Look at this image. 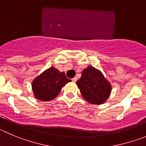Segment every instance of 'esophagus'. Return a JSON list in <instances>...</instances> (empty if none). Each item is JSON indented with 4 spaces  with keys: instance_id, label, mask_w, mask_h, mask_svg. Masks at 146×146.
Masks as SVG:
<instances>
[{
    "instance_id": "34e87169",
    "label": "esophagus",
    "mask_w": 146,
    "mask_h": 146,
    "mask_svg": "<svg viewBox=\"0 0 146 146\" xmlns=\"http://www.w3.org/2000/svg\"><path fill=\"white\" fill-rule=\"evenodd\" d=\"M76 81H77V78H76V77L72 78V81H73V82H74V83L76 82Z\"/></svg>"
}]
</instances>
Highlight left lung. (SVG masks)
<instances>
[{
	"label": "left lung",
	"instance_id": "obj_1",
	"mask_svg": "<svg viewBox=\"0 0 146 146\" xmlns=\"http://www.w3.org/2000/svg\"><path fill=\"white\" fill-rule=\"evenodd\" d=\"M83 97L91 104H102L111 93V85L102 72L88 66L82 72L81 77L76 82Z\"/></svg>",
	"mask_w": 146,
	"mask_h": 146
}]
</instances>
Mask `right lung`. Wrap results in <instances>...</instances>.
Instances as JSON below:
<instances>
[{
	"label": "right lung",
	"instance_id": "1",
	"mask_svg": "<svg viewBox=\"0 0 146 146\" xmlns=\"http://www.w3.org/2000/svg\"><path fill=\"white\" fill-rule=\"evenodd\" d=\"M70 80L54 67H51L36 78L32 82V89L37 99L48 102L58 95L62 86Z\"/></svg>",
	"mask_w": 146,
	"mask_h": 146
}]
</instances>
